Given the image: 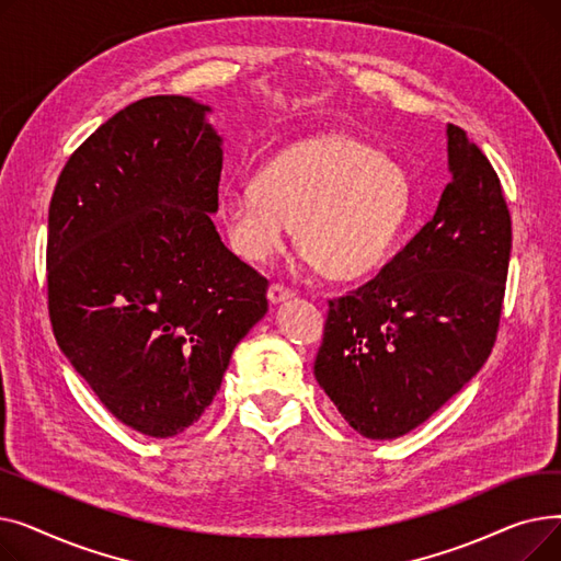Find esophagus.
Masks as SVG:
<instances>
[{
  "mask_svg": "<svg viewBox=\"0 0 561 561\" xmlns=\"http://www.w3.org/2000/svg\"><path fill=\"white\" fill-rule=\"evenodd\" d=\"M293 296H296V290L284 286V284H279V282L271 284V288H268V300H271L273 305L284 302V300H288V298H293Z\"/></svg>",
  "mask_w": 561,
  "mask_h": 561,
  "instance_id": "34e87169",
  "label": "esophagus"
}]
</instances>
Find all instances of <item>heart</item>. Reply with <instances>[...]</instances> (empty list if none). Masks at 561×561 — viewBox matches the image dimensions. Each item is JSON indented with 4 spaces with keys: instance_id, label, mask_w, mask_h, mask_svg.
I'll return each instance as SVG.
<instances>
[{
    "instance_id": "heart-1",
    "label": "heart",
    "mask_w": 561,
    "mask_h": 561,
    "mask_svg": "<svg viewBox=\"0 0 561 561\" xmlns=\"http://www.w3.org/2000/svg\"><path fill=\"white\" fill-rule=\"evenodd\" d=\"M407 211L404 172L347 136L290 145L256 170L252 186L227 191L220 199V218L236 254L248 261L271 259L296 225L302 254L334 279L375 271Z\"/></svg>"
}]
</instances>
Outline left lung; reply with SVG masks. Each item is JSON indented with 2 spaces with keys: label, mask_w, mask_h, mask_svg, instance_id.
I'll list each match as a JSON object with an SVG mask.
<instances>
[{
  "label": "left lung",
  "mask_w": 561,
  "mask_h": 561,
  "mask_svg": "<svg viewBox=\"0 0 561 561\" xmlns=\"http://www.w3.org/2000/svg\"><path fill=\"white\" fill-rule=\"evenodd\" d=\"M453 182L434 218L379 275L330 300L313 375L366 438H396L489 359L503 313L512 218L497 174L448 125Z\"/></svg>",
  "instance_id": "1"
}]
</instances>
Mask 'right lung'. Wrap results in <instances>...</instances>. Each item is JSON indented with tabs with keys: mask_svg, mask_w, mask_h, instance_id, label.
I'll return each instance as SVG.
<instances>
[{
	"mask_svg": "<svg viewBox=\"0 0 561 561\" xmlns=\"http://www.w3.org/2000/svg\"><path fill=\"white\" fill-rule=\"evenodd\" d=\"M206 111L182 95L117 111L72 152L49 202L56 343L117 421L154 438L204 414L268 311V279L209 216L222 140Z\"/></svg>",
	"mask_w": 561,
	"mask_h": 561,
	"instance_id": "obj_1",
	"label": "right lung"
}]
</instances>
